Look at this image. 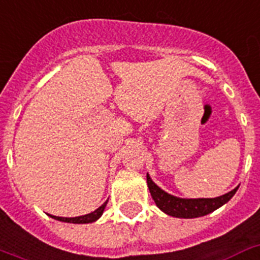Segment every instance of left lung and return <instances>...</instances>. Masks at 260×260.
Wrapping results in <instances>:
<instances>
[{
  "mask_svg": "<svg viewBox=\"0 0 260 260\" xmlns=\"http://www.w3.org/2000/svg\"><path fill=\"white\" fill-rule=\"evenodd\" d=\"M147 184L149 187L150 196H152L157 206L168 215L177 218H197L209 214L211 211H214L215 209L221 208L222 205L226 204L228 201H230V198L238 190L237 186L221 197L187 200V198L174 197V196L168 194L167 191H164L150 180L149 174H147Z\"/></svg>",
  "mask_w": 260,
  "mask_h": 260,
  "instance_id": "obj_1",
  "label": "left lung"
}]
</instances>
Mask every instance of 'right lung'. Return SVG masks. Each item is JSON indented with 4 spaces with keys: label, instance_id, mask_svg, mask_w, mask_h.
<instances>
[{
    "label": "right lung",
    "instance_id": "right-lung-1",
    "mask_svg": "<svg viewBox=\"0 0 260 260\" xmlns=\"http://www.w3.org/2000/svg\"><path fill=\"white\" fill-rule=\"evenodd\" d=\"M107 202H104L99 209H96L92 213H89V214L86 215H80V217H75V218H63V217H55V215H50L54 219H58V221L62 222H70V223H91V222H95L100 215L103 214L104 208H106Z\"/></svg>",
    "mask_w": 260,
    "mask_h": 260
}]
</instances>
